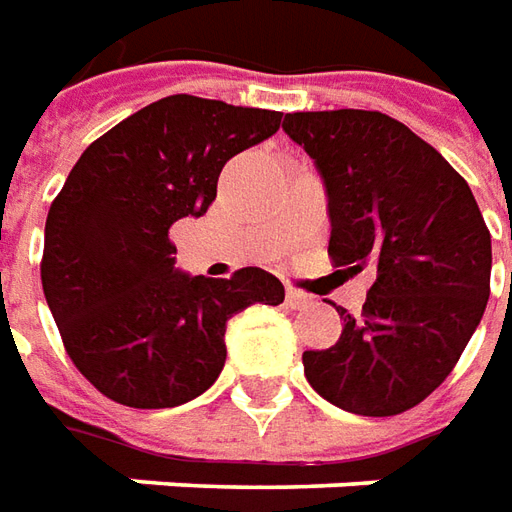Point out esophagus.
Returning a JSON list of instances; mask_svg holds the SVG:
<instances>
[{"mask_svg": "<svg viewBox=\"0 0 512 512\" xmlns=\"http://www.w3.org/2000/svg\"><path fill=\"white\" fill-rule=\"evenodd\" d=\"M286 306L289 308H306L311 306V297L300 289H286Z\"/></svg>", "mask_w": 512, "mask_h": 512, "instance_id": "obj_1", "label": "esophagus"}]
</instances>
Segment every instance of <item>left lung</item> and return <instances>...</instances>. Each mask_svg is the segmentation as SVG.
I'll use <instances>...</instances> for the list:
<instances>
[{"instance_id":"obj_1","label":"left lung","mask_w":512,"mask_h":512,"mask_svg":"<svg viewBox=\"0 0 512 512\" xmlns=\"http://www.w3.org/2000/svg\"><path fill=\"white\" fill-rule=\"evenodd\" d=\"M284 132L325 179L333 264L375 273L361 317L339 308V342L303 353L308 383L342 411H411L455 369L491 295L480 206L436 148L383 112H289Z\"/></svg>"}]
</instances>
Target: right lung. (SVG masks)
Here are the masks:
<instances>
[{"label":"right lung","mask_w":512,"mask_h":512,"mask_svg":"<svg viewBox=\"0 0 512 512\" xmlns=\"http://www.w3.org/2000/svg\"><path fill=\"white\" fill-rule=\"evenodd\" d=\"M281 112L168 96L93 140L49 206L41 284L65 353L129 408L204 394L226 364V322L284 303L262 267L184 275L170 226L201 217L228 159L273 137Z\"/></svg>","instance_id":"1"}]
</instances>
